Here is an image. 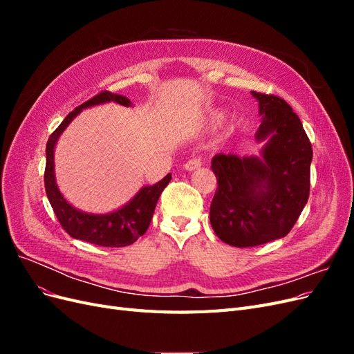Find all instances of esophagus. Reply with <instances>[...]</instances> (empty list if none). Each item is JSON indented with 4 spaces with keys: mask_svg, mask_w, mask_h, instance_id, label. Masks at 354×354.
I'll use <instances>...</instances> for the list:
<instances>
[{
    "mask_svg": "<svg viewBox=\"0 0 354 354\" xmlns=\"http://www.w3.org/2000/svg\"><path fill=\"white\" fill-rule=\"evenodd\" d=\"M202 165V159L201 158H194V159H189L187 162L185 164V169L187 171H195Z\"/></svg>",
    "mask_w": 354,
    "mask_h": 354,
    "instance_id": "34e87169",
    "label": "esophagus"
}]
</instances>
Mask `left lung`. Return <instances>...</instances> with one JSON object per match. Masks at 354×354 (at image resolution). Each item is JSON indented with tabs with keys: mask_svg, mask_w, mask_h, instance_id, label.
Segmentation results:
<instances>
[{
	"mask_svg": "<svg viewBox=\"0 0 354 354\" xmlns=\"http://www.w3.org/2000/svg\"><path fill=\"white\" fill-rule=\"evenodd\" d=\"M260 103L257 140L269 138L261 158L218 153L211 168L217 190L209 221L217 236L232 246L248 248L286 236L310 194L313 151L297 113L274 94L252 91Z\"/></svg>",
	"mask_w": 354,
	"mask_h": 354,
	"instance_id": "left-lung-1",
	"label": "left lung"
}]
</instances>
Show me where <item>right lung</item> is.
I'll return each instance as SVG.
<instances>
[{
  "instance_id": "right-lung-1",
  "label": "right lung",
  "mask_w": 354,
  "mask_h": 354,
  "mask_svg": "<svg viewBox=\"0 0 354 354\" xmlns=\"http://www.w3.org/2000/svg\"><path fill=\"white\" fill-rule=\"evenodd\" d=\"M104 102H116L122 106H130L131 102L124 95L113 94L111 91H100L94 97L75 108L63 122L51 133L46 147L47 162L44 171V185L46 194L55 211L56 217L68 234L75 239H81L88 243H94L106 248H121L134 243L138 238L146 233L149 224L152 221L156 202L162 194V190L168 186L171 174H167L162 180L158 181L153 186L143 187L136 198L127 203L125 207L115 212L106 214V216H94V214H85L75 209L72 205L62 196L56 186L55 180V162H53V153L59 136L65 130L68 124L77 116L84 108L94 106Z\"/></svg>"
}]
</instances>
